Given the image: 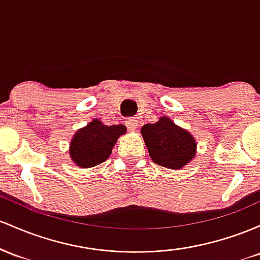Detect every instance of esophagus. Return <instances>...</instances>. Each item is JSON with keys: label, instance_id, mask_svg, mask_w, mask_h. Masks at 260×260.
<instances>
[{"label": "esophagus", "instance_id": "1", "mask_svg": "<svg viewBox=\"0 0 260 260\" xmlns=\"http://www.w3.org/2000/svg\"><path fill=\"white\" fill-rule=\"evenodd\" d=\"M126 126H127V129H129L130 131H135L136 129H138V126H139V120H138V118H130V119H127Z\"/></svg>", "mask_w": 260, "mask_h": 260}]
</instances>
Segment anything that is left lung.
Returning a JSON list of instances; mask_svg holds the SVG:
<instances>
[{"instance_id": "8db88e82", "label": "left lung", "mask_w": 260, "mask_h": 260, "mask_svg": "<svg viewBox=\"0 0 260 260\" xmlns=\"http://www.w3.org/2000/svg\"><path fill=\"white\" fill-rule=\"evenodd\" d=\"M141 135L151 159L161 167L182 169L197 154L194 136L168 116H161L153 124H145Z\"/></svg>"}]
</instances>
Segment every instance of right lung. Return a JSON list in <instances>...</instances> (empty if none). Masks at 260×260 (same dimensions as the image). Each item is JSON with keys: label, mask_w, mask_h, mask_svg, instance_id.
I'll list each match as a JSON object with an SVG mask.
<instances>
[{"label": "right lung", "mask_w": 260, "mask_h": 260, "mask_svg": "<svg viewBox=\"0 0 260 260\" xmlns=\"http://www.w3.org/2000/svg\"><path fill=\"white\" fill-rule=\"evenodd\" d=\"M124 125H104L99 119H93L81 127L71 139L69 154L72 162L81 168H91L101 165L112 154V150L121 135H125Z\"/></svg>", "instance_id": "1"}]
</instances>
